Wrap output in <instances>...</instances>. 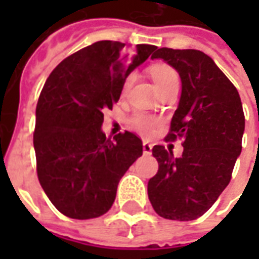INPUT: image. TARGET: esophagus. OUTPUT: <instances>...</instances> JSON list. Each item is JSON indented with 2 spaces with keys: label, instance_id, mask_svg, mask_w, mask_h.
Instances as JSON below:
<instances>
[{
  "label": "esophagus",
  "instance_id": "obj_1",
  "mask_svg": "<svg viewBox=\"0 0 259 259\" xmlns=\"http://www.w3.org/2000/svg\"><path fill=\"white\" fill-rule=\"evenodd\" d=\"M143 151H144V154H151L152 144L150 143V141H147V140L143 141Z\"/></svg>",
  "mask_w": 259,
  "mask_h": 259
}]
</instances>
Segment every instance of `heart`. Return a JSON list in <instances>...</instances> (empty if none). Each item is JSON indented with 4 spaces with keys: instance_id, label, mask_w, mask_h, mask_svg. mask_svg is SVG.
Here are the masks:
<instances>
[{
    "instance_id": "1",
    "label": "heart",
    "mask_w": 259,
    "mask_h": 259,
    "mask_svg": "<svg viewBox=\"0 0 259 259\" xmlns=\"http://www.w3.org/2000/svg\"><path fill=\"white\" fill-rule=\"evenodd\" d=\"M151 76L154 81H155V84L158 85L159 91H163L172 84H179V76L176 73V70L166 64H157L151 66ZM133 80H135V74H129L124 79L123 85H122V91L123 93L132 85ZM155 123H157L155 119L151 118V116H147V115H143V113H137V115H135L133 118L130 119L132 127L143 133V135L151 133V130L154 129Z\"/></svg>"
}]
</instances>
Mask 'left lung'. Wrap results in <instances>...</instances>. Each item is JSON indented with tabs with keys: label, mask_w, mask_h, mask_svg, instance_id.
I'll list each match as a JSON object with an SVG mask.
<instances>
[{
	"label": "left lung",
	"mask_w": 259,
	"mask_h": 259,
	"mask_svg": "<svg viewBox=\"0 0 259 259\" xmlns=\"http://www.w3.org/2000/svg\"><path fill=\"white\" fill-rule=\"evenodd\" d=\"M151 58L165 61L182 80L166 139L182 137L183 154L175 158L163 146L152 148L159 168L148 182V198L159 217L193 221L213 205L230 182L241 152L243 105L239 91L206 54L158 48Z\"/></svg>",
	"instance_id": "8db88e82"
}]
</instances>
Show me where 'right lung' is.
Masks as SVG:
<instances>
[{"label":"right lung","instance_id":"add662e5","mask_svg":"<svg viewBox=\"0 0 259 259\" xmlns=\"http://www.w3.org/2000/svg\"><path fill=\"white\" fill-rule=\"evenodd\" d=\"M155 50L102 40L50 74L37 102L33 144L40 185L61 213L73 219L107 213L120 178L143 155V141L130 132L107 139L102 112L112 109L124 79Z\"/></svg>","mask_w":259,"mask_h":259}]
</instances>
